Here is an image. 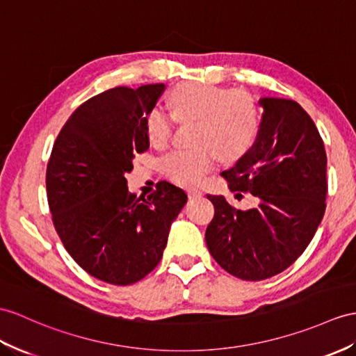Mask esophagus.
Listing matches in <instances>:
<instances>
[{
	"instance_id": "34e87169",
	"label": "esophagus",
	"mask_w": 356,
	"mask_h": 356,
	"mask_svg": "<svg viewBox=\"0 0 356 356\" xmlns=\"http://www.w3.org/2000/svg\"><path fill=\"white\" fill-rule=\"evenodd\" d=\"M187 195H188V197H201L202 192L196 187H190V188H187Z\"/></svg>"
}]
</instances>
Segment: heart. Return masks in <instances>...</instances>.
Segmentation results:
<instances>
[{
  "label": "heart",
  "instance_id": "heart-1",
  "mask_svg": "<svg viewBox=\"0 0 356 356\" xmlns=\"http://www.w3.org/2000/svg\"><path fill=\"white\" fill-rule=\"evenodd\" d=\"M170 114L154 108L146 116V134L155 148H163L178 122L195 120L193 143L187 149H175L163 159V170L179 184H195L213 168L216 155L231 163L250 149L258 136L259 113L246 93L204 83H181L169 93Z\"/></svg>",
  "mask_w": 356,
  "mask_h": 356
}]
</instances>
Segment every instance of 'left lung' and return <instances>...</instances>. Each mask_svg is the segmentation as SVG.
I'll use <instances>...</instances> for the list:
<instances>
[{
  "instance_id": "obj_1",
  "label": "left lung",
  "mask_w": 356,
  "mask_h": 356,
  "mask_svg": "<svg viewBox=\"0 0 356 356\" xmlns=\"http://www.w3.org/2000/svg\"><path fill=\"white\" fill-rule=\"evenodd\" d=\"M258 136L236 166L222 172L229 190L257 197L237 210L207 195L214 218L205 241L218 264L236 278L263 281L290 267L307 249L326 208V151L318 129L296 101L261 98Z\"/></svg>"
}]
</instances>
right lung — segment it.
Here are the masks:
<instances>
[{
    "label": "right lung",
    "mask_w": 356,
    "mask_h": 356,
    "mask_svg": "<svg viewBox=\"0 0 356 356\" xmlns=\"http://www.w3.org/2000/svg\"><path fill=\"white\" fill-rule=\"evenodd\" d=\"M163 92V83L115 88L83 102L48 161V205L60 240L78 266L113 285L154 270L187 202L184 190L168 181L148 197L127 187L134 155L149 148L145 120Z\"/></svg>",
    "instance_id": "obj_1"
}]
</instances>
